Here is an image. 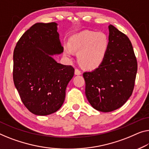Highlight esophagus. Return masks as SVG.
Returning <instances> with one entry per match:
<instances>
[{
	"instance_id": "esophagus-1",
	"label": "esophagus",
	"mask_w": 149,
	"mask_h": 149,
	"mask_svg": "<svg viewBox=\"0 0 149 149\" xmlns=\"http://www.w3.org/2000/svg\"><path fill=\"white\" fill-rule=\"evenodd\" d=\"M75 75H81V71L78 70V69H75Z\"/></svg>"
}]
</instances>
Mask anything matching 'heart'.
I'll use <instances>...</instances> for the list:
<instances>
[{
  "mask_svg": "<svg viewBox=\"0 0 149 149\" xmlns=\"http://www.w3.org/2000/svg\"><path fill=\"white\" fill-rule=\"evenodd\" d=\"M109 45L108 37L102 32L83 31L72 36L68 45L63 47L65 57L72 58L77 52V59L82 67L88 70L98 68L105 58Z\"/></svg>",
  "mask_w": 149,
  "mask_h": 149,
  "instance_id": "b5f03b06",
  "label": "heart"
}]
</instances>
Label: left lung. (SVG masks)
<instances>
[{
	"label": "left lung",
	"mask_w": 149,
	"mask_h": 149,
	"mask_svg": "<svg viewBox=\"0 0 149 149\" xmlns=\"http://www.w3.org/2000/svg\"><path fill=\"white\" fill-rule=\"evenodd\" d=\"M109 45L100 65L84 72L86 96L94 109L109 112L120 108L132 94L137 61L132 43L125 34L112 25Z\"/></svg>",
	"instance_id": "1"
}]
</instances>
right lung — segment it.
<instances>
[{"label":"right lung","instance_id":"add662e5","mask_svg":"<svg viewBox=\"0 0 149 149\" xmlns=\"http://www.w3.org/2000/svg\"><path fill=\"white\" fill-rule=\"evenodd\" d=\"M56 23H35L22 35L13 53V81L25 107L35 115L57 112L74 75L71 65L52 55L63 52Z\"/></svg>","mask_w":149,"mask_h":149}]
</instances>
